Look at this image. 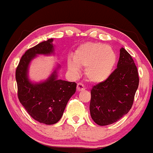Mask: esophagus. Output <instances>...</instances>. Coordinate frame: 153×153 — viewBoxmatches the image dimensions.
Segmentation results:
<instances>
[{
  "mask_svg": "<svg viewBox=\"0 0 153 153\" xmlns=\"http://www.w3.org/2000/svg\"><path fill=\"white\" fill-rule=\"evenodd\" d=\"M84 89H85L84 85L81 83H78V84H77V91H82V90H84Z\"/></svg>",
  "mask_w": 153,
  "mask_h": 153,
  "instance_id": "esophagus-1",
  "label": "esophagus"
}]
</instances>
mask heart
Segmentation results:
<instances>
[{"instance_id": "heart-1", "label": "heart", "mask_w": 153, "mask_h": 153, "mask_svg": "<svg viewBox=\"0 0 153 153\" xmlns=\"http://www.w3.org/2000/svg\"><path fill=\"white\" fill-rule=\"evenodd\" d=\"M117 54L113 48L100 42H86L77 48L72 59L67 62L68 70L74 75L79 68H85L89 81L99 83L108 78L117 63Z\"/></svg>"}]
</instances>
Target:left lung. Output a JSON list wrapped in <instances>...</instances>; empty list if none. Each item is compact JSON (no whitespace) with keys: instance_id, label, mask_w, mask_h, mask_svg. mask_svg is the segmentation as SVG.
Instances as JSON below:
<instances>
[{"instance_id":"left-lung-1","label":"left lung","mask_w":153,"mask_h":153,"mask_svg":"<svg viewBox=\"0 0 153 153\" xmlns=\"http://www.w3.org/2000/svg\"><path fill=\"white\" fill-rule=\"evenodd\" d=\"M139 83L137 67L125 48L120 49L117 68L105 81L91 89L90 114L98 125H111L131 110Z\"/></svg>"}]
</instances>
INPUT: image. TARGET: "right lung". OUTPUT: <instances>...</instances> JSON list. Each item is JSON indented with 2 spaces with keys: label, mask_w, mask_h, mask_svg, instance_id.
Returning a JSON list of instances; mask_svg holds the SVG:
<instances>
[{
  "label": "right lung",
  "mask_w": 153,
  "mask_h": 153,
  "mask_svg": "<svg viewBox=\"0 0 153 153\" xmlns=\"http://www.w3.org/2000/svg\"><path fill=\"white\" fill-rule=\"evenodd\" d=\"M53 39H49L26 51L15 73L20 103L32 118L46 125H53L60 120L69 100L76 91L77 85L75 82L58 79L56 70L44 82L33 83L28 80V70L30 61L37 54L53 53Z\"/></svg>",
  "instance_id": "right-lung-1"
}]
</instances>
